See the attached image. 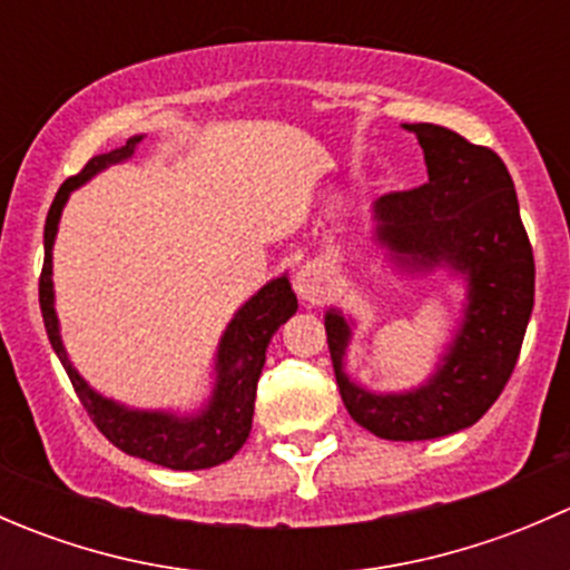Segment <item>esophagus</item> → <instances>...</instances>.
<instances>
[{
    "mask_svg": "<svg viewBox=\"0 0 570 570\" xmlns=\"http://www.w3.org/2000/svg\"><path fill=\"white\" fill-rule=\"evenodd\" d=\"M295 292L303 303H322L331 292V275L322 262H306L295 275Z\"/></svg>",
    "mask_w": 570,
    "mask_h": 570,
    "instance_id": "34e87169",
    "label": "esophagus"
}]
</instances>
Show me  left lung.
Listing matches in <instances>:
<instances>
[{
	"mask_svg": "<svg viewBox=\"0 0 570 570\" xmlns=\"http://www.w3.org/2000/svg\"><path fill=\"white\" fill-rule=\"evenodd\" d=\"M419 137L428 184L375 200V243L400 273H446L465 284L463 317L428 381L370 392L344 370L353 317L325 312L327 350L350 416L386 441H428L471 428L510 381L534 303V258L502 159L435 124Z\"/></svg>",
	"mask_w": 570,
	"mask_h": 570,
	"instance_id": "obj_1",
	"label": "left lung"
}]
</instances>
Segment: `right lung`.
I'll return each mask as SVG.
<instances>
[{
	"label": "right lung",
	"instance_id": "add662e5",
	"mask_svg": "<svg viewBox=\"0 0 570 570\" xmlns=\"http://www.w3.org/2000/svg\"><path fill=\"white\" fill-rule=\"evenodd\" d=\"M146 135H135L126 146L109 154H99L90 159L77 176L68 178L57 189L51 209L46 215L43 228V273H40V314H43L46 333H49L51 350L57 353L60 364L66 366L85 411L90 413L96 428L112 441L126 455L142 458L165 469L195 471L212 469L232 461L250 435L253 402H256V383L267 358V344L273 333L297 312V297L292 292L289 275H278L264 284L256 295L248 297L237 308L232 322L223 331L220 344L215 353V383H212L209 400L195 413L176 411H142L115 402L99 394L71 364L66 344L60 336V320L55 312V281H51V250H55L57 226L66 209L68 198L77 187L90 181L96 174L107 170L109 165L126 163L135 157L137 146Z\"/></svg>",
	"mask_w": 570,
	"mask_h": 570
}]
</instances>
